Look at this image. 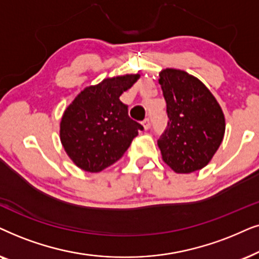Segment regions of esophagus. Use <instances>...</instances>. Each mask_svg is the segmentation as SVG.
Here are the masks:
<instances>
[{"label": "esophagus", "instance_id": "34e87169", "mask_svg": "<svg viewBox=\"0 0 259 259\" xmlns=\"http://www.w3.org/2000/svg\"><path fill=\"white\" fill-rule=\"evenodd\" d=\"M142 124H143L144 129L148 130V129H149V127H150V119H149V118H146V119L143 120Z\"/></svg>", "mask_w": 259, "mask_h": 259}]
</instances>
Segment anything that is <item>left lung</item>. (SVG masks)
I'll return each mask as SVG.
<instances>
[{
    "label": "left lung",
    "instance_id": "obj_1",
    "mask_svg": "<svg viewBox=\"0 0 259 259\" xmlns=\"http://www.w3.org/2000/svg\"><path fill=\"white\" fill-rule=\"evenodd\" d=\"M169 122L157 141L162 161L178 174L202 169L225 135V115L214 96L194 75L177 68L158 73Z\"/></svg>",
    "mask_w": 259,
    "mask_h": 259
}]
</instances>
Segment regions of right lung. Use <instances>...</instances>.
Returning a JSON list of instances; mask_svg holds the SVG:
<instances>
[{
    "instance_id": "right-lung-1",
    "label": "right lung",
    "mask_w": 259,
    "mask_h": 259,
    "mask_svg": "<svg viewBox=\"0 0 259 259\" xmlns=\"http://www.w3.org/2000/svg\"><path fill=\"white\" fill-rule=\"evenodd\" d=\"M141 75L103 79L79 92L60 120V141L71 161L85 171L98 173L118 161L143 127L127 115L120 95Z\"/></svg>"
}]
</instances>
